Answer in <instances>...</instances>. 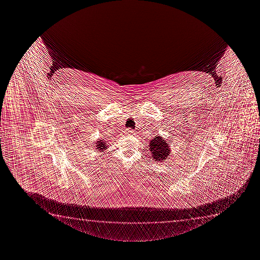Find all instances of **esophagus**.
I'll list each match as a JSON object with an SVG mask.
<instances>
[{"label": "esophagus", "mask_w": 260, "mask_h": 260, "mask_svg": "<svg viewBox=\"0 0 260 260\" xmlns=\"http://www.w3.org/2000/svg\"><path fill=\"white\" fill-rule=\"evenodd\" d=\"M124 133H125L126 135H132L133 134V131H132V129H127Z\"/></svg>", "instance_id": "34e87169"}]
</instances>
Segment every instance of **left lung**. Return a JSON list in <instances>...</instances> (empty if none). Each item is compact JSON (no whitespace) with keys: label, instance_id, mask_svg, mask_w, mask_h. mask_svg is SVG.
<instances>
[{"label":"left lung","instance_id":"8db88e82","mask_svg":"<svg viewBox=\"0 0 260 260\" xmlns=\"http://www.w3.org/2000/svg\"><path fill=\"white\" fill-rule=\"evenodd\" d=\"M149 150L154 162H164L169 158L171 153V146L168 142L158 135L150 141Z\"/></svg>","mask_w":260,"mask_h":260}]
</instances>
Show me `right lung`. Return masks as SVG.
Listing matches in <instances>:
<instances>
[{"label": "right lung", "instance_id": "right-lung-1", "mask_svg": "<svg viewBox=\"0 0 260 260\" xmlns=\"http://www.w3.org/2000/svg\"><path fill=\"white\" fill-rule=\"evenodd\" d=\"M95 150L98 152H105L108 149L107 142L101 138V139H98L95 141Z\"/></svg>", "mask_w": 260, "mask_h": 260}]
</instances>
